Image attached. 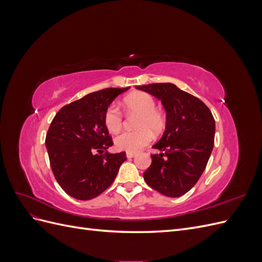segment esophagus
Segmentation results:
<instances>
[{
	"label": "esophagus",
	"mask_w": 262,
	"mask_h": 262,
	"mask_svg": "<svg viewBox=\"0 0 262 262\" xmlns=\"http://www.w3.org/2000/svg\"><path fill=\"white\" fill-rule=\"evenodd\" d=\"M136 155H137L136 153H132V152H128V153H126V157H128V158H132V157H134Z\"/></svg>",
	"instance_id": "esophagus-1"
}]
</instances>
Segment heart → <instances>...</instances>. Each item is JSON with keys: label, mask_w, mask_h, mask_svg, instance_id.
<instances>
[{"label": "heart", "mask_w": 262, "mask_h": 262, "mask_svg": "<svg viewBox=\"0 0 262 262\" xmlns=\"http://www.w3.org/2000/svg\"><path fill=\"white\" fill-rule=\"evenodd\" d=\"M123 107L128 113L139 114L136 131H125L115 139L118 149L137 152L152 140L153 134H160L166 125V118L156 109L155 98L145 92H136L123 99ZM104 124L110 133H118L122 126V114L115 105H110L104 115Z\"/></svg>", "instance_id": "b5f03b06"}]
</instances>
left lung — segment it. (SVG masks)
<instances>
[{
	"label": "left lung",
	"instance_id": "obj_1",
	"mask_svg": "<svg viewBox=\"0 0 262 262\" xmlns=\"http://www.w3.org/2000/svg\"><path fill=\"white\" fill-rule=\"evenodd\" d=\"M162 100L166 130L153 148L152 164L143 173L146 184L160 193L177 198L201 177L212 153L215 121L211 110L193 95L171 83L137 86Z\"/></svg>",
	"mask_w": 262,
	"mask_h": 262
}]
</instances>
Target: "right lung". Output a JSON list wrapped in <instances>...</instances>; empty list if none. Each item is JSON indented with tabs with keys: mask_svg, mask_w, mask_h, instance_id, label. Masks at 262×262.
<instances>
[{
	"mask_svg": "<svg viewBox=\"0 0 262 262\" xmlns=\"http://www.w3.org/2000/svg\"><path fill=\"white\" fill-rule=\"evenodd\" d=\"M130 87L105 89L86 95L62 107L46 137L55 180L77 200H91L113 184L125 152L112 154L113 138L104 124V115L113 100Z\"/></svg>",
	"mask_w": 262,
	"mask_h": 262,
	"instance_id": "right-lung-1",
	"label": "right lung"
}]
</instances>
